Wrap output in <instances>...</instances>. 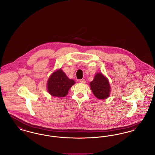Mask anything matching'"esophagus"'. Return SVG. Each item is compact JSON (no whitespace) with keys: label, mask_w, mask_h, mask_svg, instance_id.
<instances>
[{"label":"esophagus","mask_w":155,"mask_h":155,"mask_svg":"<svg viewBox=\"0 0 155 155\" xmlns=\"http://www.w3.org/2000/svg\"><path fill=\"white\" fill-rule=\"evenodd\" d=\"M80 82L81 83H82V84H85V83L86 82V81H85V80L84 79H81V80H80Z\"/></svg>","instance_id":"1"}]
</instances>
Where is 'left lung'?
<instances>
[{
	"label": "left lung",
	"instance_id": "8db88e82",
	"mask_svg": "<svg viewBox=\"0 0 155 155\" xmlns=\"http://www.w3.org/2000/svg\"><path fill=\"white\" fill-rule=\"evenodd\" d=\"M93 94L99 99L108 97L110 94V85L108 80L102 73H97L94 80L90 82Z\"/></svg>",
	"mask_w": 155,
	"mask_h": 155
}]
</instances>
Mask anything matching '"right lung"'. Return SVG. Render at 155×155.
Instances as JSON below:
<instances>
[{"mask_svg":"<svg viewBox=\"0 0 155 155\" xmlns=\"http://www.w3.org/2000/svg\"><path fill=\"white\" fill-rule=\"evenodd\" d=\"M75 84L73 80L69 79L61 70L54 72L48 81L49 94L53 96L64 97L67 95L69 89Z\"/></svg>","mask_w":155,"mask_h":155,"instance_id":"right-lung-1","label":"right lung"}]
</instances>
